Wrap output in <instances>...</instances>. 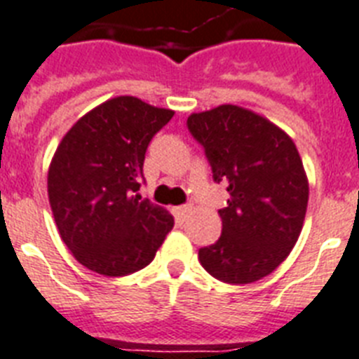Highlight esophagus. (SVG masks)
<instances>
[{
    "label": "esophagus",
    "instance_id": "esophagus-1",
    "mask_svg": "<svg viewBox=\"0 0 359 359\" xmlns=\"http://www.w3.org/2000/svg\"><path fill=\"white\" fill-rule=\"evenodd\" d=\"M189 212H191V206L189 205H182L175 208V215H177L179 219H186V215H188Z\"/></svg>",
    "mask_w": 359,
    "mask_h": 359
}]
</instances>
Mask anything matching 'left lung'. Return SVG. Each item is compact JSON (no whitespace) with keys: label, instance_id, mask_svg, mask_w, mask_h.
<instances>
[{"label":"left lung","instance_id":"left-lung-1","mask_svg":"<svg viewBox=\"0 0 359 359\" xmlns=\"http://www.w3.org/2000/svg\"><path fill=\"white\" fill-rule=\"evenodd\" d=\"M189 134L229 191L223 230L199 249L201 265L226 284H250L285 260L304 223L308 179L293 140L250 110L221 104L191 114Z\"/></svg>","mask_w":359,"mask_h":359}]
</instances>
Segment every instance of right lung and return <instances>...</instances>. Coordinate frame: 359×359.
Returning <instances> with one entry per match:
<instances>
[{"instance_id":"add662e5","label":"right lung","mask_w":359,"mask_h":359,"mask_svg":"<svg viewBox=\"0 0 359 359\" xmlns=\"http://www.w3.org/2000/svg\"><path fill=\"white\" fill-rule=\"evenodd\" d=\"M173 114L114 97L79 119L57 147L48 173L55 223L72 255L99 275L144 269L173 229V217L138 194L145 151Z\"/></svg>"}]
</instances>
